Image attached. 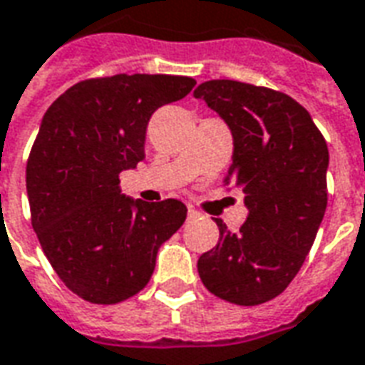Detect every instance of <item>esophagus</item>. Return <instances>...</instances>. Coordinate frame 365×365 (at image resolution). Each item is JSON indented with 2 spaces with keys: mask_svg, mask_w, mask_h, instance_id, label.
<instances>
[{
  "mask_svg": "<svg viewBox=\"0 0 365 365\" xmlns=\"http://www.w3.org/2000/svg\"><path fill=\"white\" fill-rule=\"evenodd\" d=\"M199 217H201V213H199L197 209H193V207L187 209V219H190V221H197Z\"/></svg>",
  "mask_w": 365,
  "mask_h": 365,
  "instance_id": "obj_1",
  "label": "esophagus"
}]
</instances>
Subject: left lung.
Masks as SVG:
<instances>
[{
  "label": "left lung",
  "instance_id": "left-lung-1",
  "mask_svg": "<svg viewBox=\"0 0 365 365\" xmlns=\"http://www.w3.org/2000/svg\"><path fill=\"white\" fill-rule=\"evenodd\" d=\"M229 125L235 140L227 185L245 193L246 222L201 254L207 289L235 305H262L285 291L305 262L327 211L329 148L303 105L282 91L209 80L193 91Z\"/></svg>",
  "mask_w": 365,
  "mask_h": 365
}]
</instances>
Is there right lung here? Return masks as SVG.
<instances>
[{"label":"right lung","instance_id":"1","mask_svg":"<svg viewBox=\"0 0 365 365\" xmlns=\"http://www.w3.org/2000/svg\"><path fill=\"white\" fill-rule=\"evenodd\" d=\"M193 86L187 76L91 78L44 113L27 160L31 222L54 272L83 301L115 305L144 289L158 248L185 221L178 199L125 197L119 174L144 160L152 113Z\"/></svg>","mask_w":365,"mask_h":365}]
</instances>
